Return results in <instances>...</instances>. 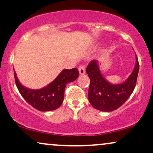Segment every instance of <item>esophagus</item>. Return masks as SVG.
<instances>
[{
  "label": "esophagus",
  "mask_w": 153,
  "mask_h": 153,
  "mask_svg": "<svg viewBox=\"0 0 153 153\" xmlns=\"http://www.w3.org/2000/svg\"><path fill=\"white\" fill-rule=\"evenodd\" d=\"M78 71H79V73H80V75L85 74V66L82 65H81L79 66Z\"/></svg>",
  "instance_id": "esophagus-1"
}]
</instances>
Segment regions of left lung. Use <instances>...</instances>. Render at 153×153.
Here are the masks:
<instances>
[{
    "label": "left lung",
    "mask_w": 153,
    "mask_h": 153,
    "mask_svg": "<svg viewBox=\"0 0 153 153\" xmlns=\"http://www.w3.org/2000/svg\"><path fill=\"white\" fill-rule=\"evenodd\" d=\"M139 68L140 65L136 57V65L129 78L122 84L112 85L103 77L97 61H91L86 68V73L91 80L88 100L93 107L102 111H111L119 108L134 91Z\"/></svg>",
    "instance_id": "left-lung-1"
}]
</instances>
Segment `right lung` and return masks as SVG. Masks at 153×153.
Masks as SVG:
<instances>
[{
	"label": "right lung",
	"mask_w": 153,
	"mask_h": 153,
	"mask_svg": "<svg viewBox=\"0 0 153 153\" xmlns=\"http://www.w3.org/2000/svg\"><path fill=\"white\" fill-rule=\"evenodd\" d=\"M78 75L77 68L63 70L47 86L39 90H31L23 86L19 82L14 71L16 85L19 93L31 106L41 111H48L59 108L63 102L66 85L76 80Z\"/></svg>",
	"instance_id": "right-lung-1"
}]
</instances>
